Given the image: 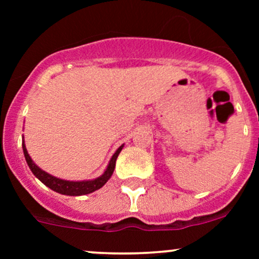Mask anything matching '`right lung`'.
I'll return each instance as SVG.
<instances>
[{"label":"right lung","mask_w":259,"mask_h":259,"mask_svg":"<svg viewBox=\"0 0 259 259\" xmlns=\"http://www.w3.org/2000/svg\"><path fill=\"white\" fill-rule=\"evenodd\" d=\"M122 148H124V144L120 145L119 148H117V150L115 151L114 155L111 156L105 171H104L100 177L91 180H79V182H74V180L60 179L57 178V177L51 176V174L46 173L45 170H42L40 166L36 165V164L33 163L32 159H31L30 154L27 153V149H26V145H25V140H23V137H22L23 155H25V159L26 161H27L28 168L31 169L33 176L40 180L41 183H44L46 187H49L50 189L54 190V192L60 193V194H64V195H71V197L90 194V193L95 192V190L100 189L101 187H104L105 183L111 178V176H113L114 169H115V163H116V159L117 156H119L120 151H121Z\"/></svg>","instance_id":"1"}]
</instances>
